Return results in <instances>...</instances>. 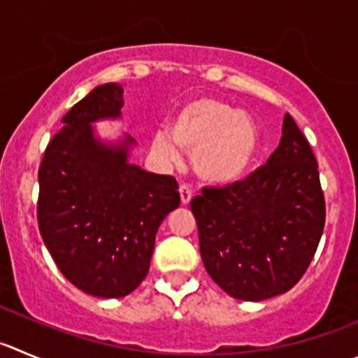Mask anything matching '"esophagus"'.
Returning <instances> with one entry per match:
<instances>
[{"label": "esophagus", "mask_w": 358, "mask_h": 358, "mask_svg": "<svg viewBox=\"0 0 358 358\" xmlns=\"http://www.w3.org/2000/svg\"><path fill=\"white\" fill-rule=\"evenodd\" d=\"M179 195H181V203L182 206H189V202H192V189H189V186L186 185H181V188H179Z\"/></svg>", "instance_id": "obj_1"}]
</instances>
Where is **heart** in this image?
<instances>
[{
	"mask_svg": "<svg viewBox=\"0 0 358 358\" xmlns=\"http://www.w3.org/2000/svg\"><path fill=\"white\" fill-rule=\"evenodd\" d=\"M151 149L162 162H181L177 149L192 155V166L209 186L241 181L260 149V130L248 112L213 96L182 101L166 122V131H156Z\"/></svg>",
	"mask_w": 358,
	"mask_h": 358,
	"instance_id": "obj_1",
	"label": "heart"
}]
</instances>
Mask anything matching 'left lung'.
I'll list each match as a JSON object with an SVG mask.
<instances>
[{"mask_svg":"<svg viewBox=\"0 0 358 358\" xmlns=\"http://www.w3.org/2000/svg\"><path fill=\"white\" fill-rule=\"evenodd\" d=\"M189 207L203 267L230 297L258 302L295 287L318 248L325 200L311 145L292 115L267 165L241 182L203 188Z\"/></svg>","mask_w":358,"mask_h":358,"instance_id":"obj_1","label":"left lung"}]
</instances>
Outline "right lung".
I'll return each instance as SVG.
<instances>
[{"label":"right lung","instance_id":"obj_1","mask_svg":"<svg viewBox=\"0 0 358 358\" xmlns=\"http://www.w3.org/2000/svg\"><path fill=\"white\" fill-rule=\"evenodd\" d=\"M122 86H96L70 108L38 170V227L64 278L94 297L131 294L145 278L159 224L179 207L172 176L131 163L128 134L101 137L121 121Z\"/></svg>","mask_w":358,"mask_h":358}]
</instances>
